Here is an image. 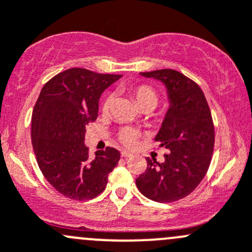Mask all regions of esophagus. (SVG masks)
<instances>
[{
    "mask_svg": "<svg viewBox=\"0 0 252 252\" xmlns=\"http://www.w3.org/2000/svg\"><path fill=\"white\" fill-rule=\"evenodd\" d=\"M122 157H124V158H129V157H131L133 156V155L130 154V152H128V151H122Z\"/></svg>",
    "mask_w": 252,
    "mask_h": 252,
    "instance_id": "1",
    "label": "esophagus"
}]
</instances>
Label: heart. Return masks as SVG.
Returning <instances> with one entry per match:
<instances>
[{
    "label": "heart",
    "instance_id": "b5f03b06",
    "mask_svg": "<svg viewBox=\"0 0 252 252\" xmlns=\"http://www.w3.org/2000/svg\"><path fill=\"white\" fill-rule=\"evenodd\" d=\"M129 91L133 95V97L135 98L136 103H138L139 107L141 110L144 108H150V110H154L155 107L158 103V94L156 93L154 88H151L150 85L146 84H140V85H131L129 88ZM112 103H113V96L111 94L106 95L105 100L102 102V110L107 112L111 108ZM141 133L139 130L134 128H126L121 129L118 133V140L124 145V146L128 147H134L138 144L139 139H140Z\"/></svg>",
    "mask_w": 252,
    "mask_h": 252
}]
</instances>
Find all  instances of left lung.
Masks as SVG:
<instances>
[{
	"label": "left lung",
	"mask_w": 252,
	"mask_h": 252,
	"mask_svg": "<svg viewBox=\"0 0 252 252\" xmlns=\"http://www.w3.org/2000/svg\"><path fill=\"white\" fill-rule=\"evenodd\" d=\"M167 89L169 108L155 140L168 149L163 163L146 158L136 179L139 191L156 202H173L196 189L207 173L215 146V126L201 88L173 69L140 73Z\"/></svg>",
	"instance_id": "obj_1"
}]
</instances>
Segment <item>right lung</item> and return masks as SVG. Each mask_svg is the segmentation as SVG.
Listing matches in <instances>:
<instances>
[{
	"mask_svg": "<svg viewBox=\"0 0 252 252\" xmlns=\"http://www.w3.org/2000/svg\"><path fill=\"white\" fill-rule=\"evenodd\" d=\"M122 75L70 68L47 81L32 117V142L47 182L73 200H90L105 190L121 154L113 147L89 157L86 126L95 122L101 94Z\"/></svg>",
	"mask_w": 252,
	"mask_h": 252,
	"instance_id": "right-lung-1",
	"label": "right lung"
}]
</instances>
